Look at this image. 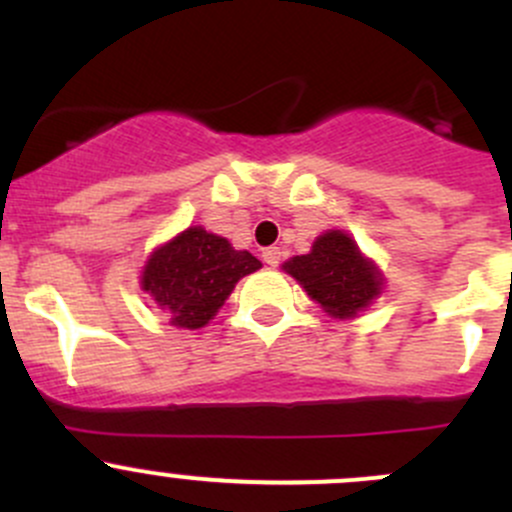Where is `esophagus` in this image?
Segmentation results:
<instances>
[{
  "instance_id": "34e87169",
  "label": "esophagus",
  "mask_w": 512,
  "mask_h": 512,
  "mask_svg": "<svg viewBox=\"0 0 512 512\" xmlns=\"http://www.w3.org/2000/svg\"><path fill=\"white\" fill-rule=\"evenodd\" d=\"M262 260H265V265H270V267L280 265V260H282L280 247H267V250H262Z\"/></svg>"
}]
</instances>
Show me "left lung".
<instances>
[{
  "label": "left lung",
  "instance_id": "left-lung-1",
  "mask_svg": "<svg viewBox=\"0 0 512 512\" xmlns=\"http://www.w3.org/2000/svg\"><path fill=\"white\" fill-rule=\"evenodd\" d=\"M287 275L334 319H354L384 292V275L344 230H327L307 255L289 257Z\"/></svg>",
  "mask_w": 512,
  "mask_h": 512
}]
</instances>
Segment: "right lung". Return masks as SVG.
<instances>
[{
    "label": "right lung",
    "instance_id": "1",
    "mask_svg": "<svg viewBox=\"0 0 512 512\" xmlns=\"http://www.w3.org/2000/svg\"><path fill=\"white\" fill-rule=\"evenodd\" d=\"M262 267L247 250L190 225L148 255L141 270V289L170 314L178 329H200L218 314L225 299L245 275Z\"/></svg>",
    "mask_w": 512,
    "mask_h": 512
}]
</instances>
